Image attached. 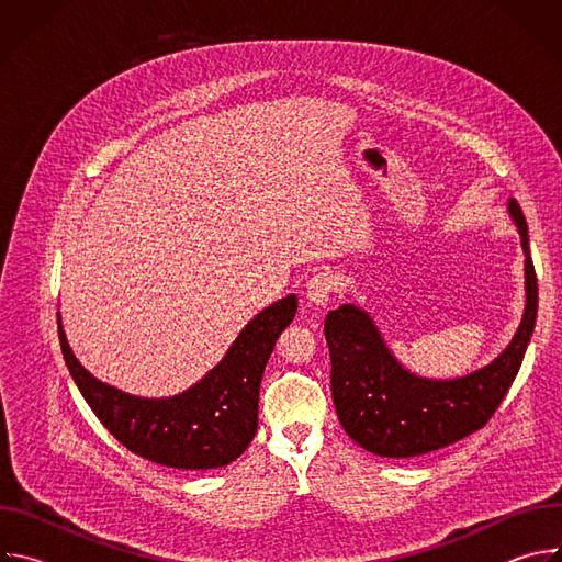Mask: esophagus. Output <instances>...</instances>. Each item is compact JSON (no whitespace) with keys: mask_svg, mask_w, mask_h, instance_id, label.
I'll return each instance as SVG.
<instances>
[{"mask_svg":"<svg viewBox=\"0 0 562 562\" xmlns=\"http://www.w3.org/2000/svg\"><path fill=\"white\" fill-rule=\"evenodd\" d=\"M338 276L331 271H317L308 282H306V300L313 306H327L329 297L338 291Z\"/></svg>","mask_w":562,"mask_h":562,"instance_id":"esophagus-1","label":"esophagus"}]
</instances>
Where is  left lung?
<instances>
[{"label":"left lung","instance_id":"1","mask_svg":"<svg viewBox=\"0 0 562 562\" xmlns=\"http://www.w3.org/2000/svg\"><path fill=\"white\" fill-rule=\"evenodd\" d=\"M509 215L525 251V313L507 349L487 367L453 380L420 378L397 362L375 323L356 304L327 313L331 393L340 425L353 442L382 458H414L483 429L507 395L531 340L538 280L527 222L509 198Z\"/></svg>","mask_w":562,"mask_h":562}]
</instances>
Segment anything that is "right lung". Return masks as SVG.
Masks as SVG:
<instances>
[{
	"label": "right lung",
	"instance_id": "obj_1",
	"mask_svg": "<svg viewBox=\"0 0 562 562\" xmlns=\"http://www.w3.org/2000/svg\"><path fill=\"white\" fill-rule=\"evenodd\" d=\"M297 297L262 308L226 356L173 397H139L91 375L72 356L57 313L66 367L100 423L133 453L173 469H217L245 453L258 431V397L276 340L291 325Z\"/></svg>",
	"mask_w": 562,
	"mask_h": 562
}]
</instances>
